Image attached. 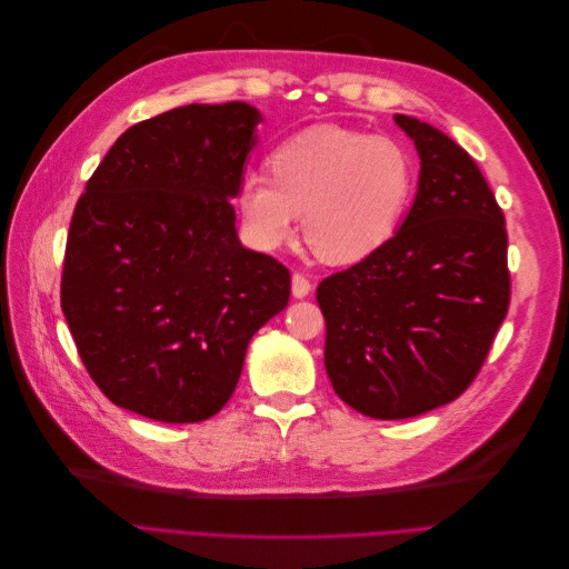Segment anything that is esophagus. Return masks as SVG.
I'll list each match as a JSON object with an SVG mask.
<instances>
[{
    "instance_id": "esophagus-1",
    "label": "esophagus",
    "mask_w": 569,
    "mask_h": 569,
    "mask_svg": "<svg viewBox=\"0 0 569 569\" xmlns=\"http://www.w3.org/2000/svg\"><path fill=\"white\" fill-rule=\"evenodd\" d=\"M311 289H313L311 280H308L303 272L291 274V295H295L297 299H303V297L311 295Z\"/></svg>"
}]
</instances>
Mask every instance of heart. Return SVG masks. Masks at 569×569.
<instances>
[{
    "label": "heart",
    "instance_id": "heart-1",
    "mask_svg": "<svg viewBox=\"0 0 569 569\" xmlns=\"http://www.w3.org/2000/svg\"><path fill=\"white\" fill-rule=\"evenodd\" d=\"M270 176L247 173L234 203L247 242L261 251L303 232L325 261L353 263L389 242L418 187V163L393 137L313 126L274 147Z\"/></svg>",
    "mask_w": 569,
    "mask_h": 569
}]
</instances>
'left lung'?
Returning a JSON list of instances; mask_svg holds the SVG:
<instances>
[{
  "instance_id": "8db88e82",
  "label": "left lung",
  "mask_w": 569,
  "mask_h": 569,
  "mask_svg": "<svg viewBox=\"0 0 569 569\" xmlns=\"http://www.w3.org/2000/svg\"><path fill=\"white\" fill-rule=\"evenodd\" d=\"M418 149V194L389 242L318 284L325 370L343 403L403 420L472 385L510 303L508 232L485 176L449 134L393 116Z\"/></svg>"
}]
</instances>
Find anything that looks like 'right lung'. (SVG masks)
<instances>
[{"instance_id":"1","label":"right lung","mask_w":569,"mask_h":569,"mask_svg":"<svg viewBox=\"0 0 569 569\" xmlns=\"http://www.w3.org/2000/svg\"><path fill=\"white\" fill-rule=\"evenodd\" d=\"M261 120L244 101L142 120L76 203L61 311L94 385L137 416H216L289 301V270L242 247L230 203Z\"/></svg>"}]
</instances>
